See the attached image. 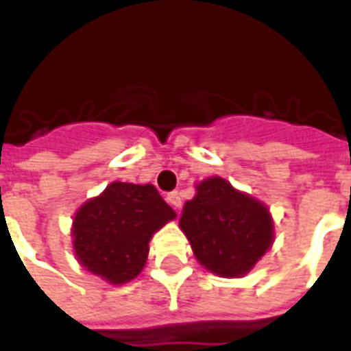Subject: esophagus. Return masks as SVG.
<instances>
[{"label":"esophagus","instance_id":"esophagus-1","mask_svg":"<svg viewBox=\"0 0 351 351\" xmlns=\"http://www.w3.org/2000/svg\"><path fill=\"white\" fill-rule=\"evenodd\" d=\"M167 203L173 206V208L178 210V208L182 206V195H180L178 191H171V193H167Z\"/></svg>","mask_w":351,"mask_h":351}]
</instances>
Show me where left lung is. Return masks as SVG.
Returning a JSON list of instances; mask_svg holds the SVG:
<instances>
[{
	"mask_svg": "<svg viewBox=\"0 0 351 351\" xmlns=\"http://www.w3.org/2000/svg\"><path fill=\"white\" fill-rule=\"evenodd\" d=\"M195 190L180 218L195 258L218 276H244L274 241L269 208L220 176L199 182Z\"/></svg>",
	"mask_w": 351,
	"mask_h": 351,
	"instance_id": "left-lung-1",
	"label": "left lung"
}]
</instances>
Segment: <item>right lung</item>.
I'll use <instances>...</instances> for the list:
<instances>
[{
    "label": "right lung",
    "instance_id": "right-lung-1",
    "mask_svg": "<svg viewBox=\"0 0 351 351\" xmlns=\"http://www.w3.org/2000/svg\"><path fill=\"white\" fill-rule=\"evenodd\" d=\"M175 216L152 184H108L75 214L77 259L95 276L114 286L125 284L143 271L154 233Z\"/></svg>",
    "mask_w": 351,
    "mask_h": 351
}]
</instances>
